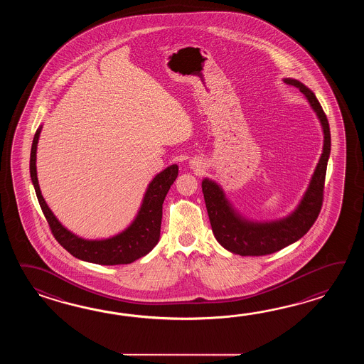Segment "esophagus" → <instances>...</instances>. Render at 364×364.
Masks as SVG:
<instances>
[{
  "label": "esophagus",
  "mask_w": 364,
  "mask_h": 364,
  "mask_svg": "<svg viewBox=\"0 0 364 364\" xmlns=\"http://www.w3.org/2000/svg\"><path fill=\"white\" fill-rule=\"evenodd\" d=\"M190 163H191V165H190V166H191L193 169H195V171H199V169H200V164L196 163V161H190Z\"/></svg>",
  "instance_id": "esophagus-1"
}]
</instances>
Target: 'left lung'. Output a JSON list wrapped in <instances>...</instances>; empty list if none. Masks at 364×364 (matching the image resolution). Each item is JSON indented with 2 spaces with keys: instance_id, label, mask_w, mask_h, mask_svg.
Segmentation results:
<instances>
[{
  "instance_id": "1",
  "label": "left lung",
  "mask_w": 364,
  "mask_h": 364,
  "mask_svg": "<svg viewBox=\"0 0 364 364\" xmlns=\"http://www.w3.org/2000/svg\"><path fill=\"white\" fill-rule=\"evenodd\" d=\"M282 80L298 88L315 112L324 135L323 151L298 205L287 216L276 220L257 221L243 216L226 198L221 185L213 179H203L201 188L213 235L223 247L235 255H268L287 247L309 232L321 209L326 165L331 155L329 124L315 93L307 85L293 77H284Z\"/></svg>"
}]
</instances>
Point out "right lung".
Segmentation results:
<instances>
[{
  "instance_id": "right-lung-1",
  "label": "right lung",
  "mask_w": 364,
  "mask_h": 364,
  "mask_svg": "<svg viewBox=\"0 0 364 364\" xmlns=\"http://www.w3.org/2000/svg\"><path fill=\"white\" fill-rule=\"evenodd\" d=\"M41 129L43 124H40L32 140L30 174L40 207L55 240L62 247L83 262L100 265L130 264L149 254L160 240L163 203L171 186L178 176V165H169L156 174L155 178L148 183L138 213L126 229L109 238L85 240L75 232H70L61 224L41 195L36 171V151Z\"/></svg>"
}]
</instances>
